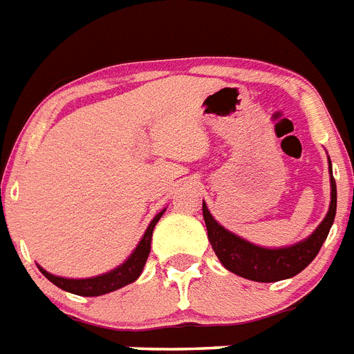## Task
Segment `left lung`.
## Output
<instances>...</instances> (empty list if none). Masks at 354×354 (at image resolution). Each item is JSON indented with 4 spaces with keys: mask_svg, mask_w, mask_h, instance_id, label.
Segmentation results:
<instances>
[{
    "mask_svg": "<svg viewBox=\"0 0 354 354\" xmlns=\"http://www.w3.org/2000/svg\"><path fill=\"white\" fill-rule=\"evenodd\" d=\"M202 211H204L205 227H207V239H209L218 261L224 264V268L241 275L244 279L274 283V281L288 279V277L297 275L318 255L319 248L329 235L330 226L335 222L336 182L330 174V205L322 224L305 241L296 242L286 248H263L252 244L221 226L213 218L205 202L202 204Z\"/></svg>",
    "mask_w": 354,
    "mask_h": 354,
    "instance_id": "8db88e82",
    "label": "left lung"
}]
</instances>
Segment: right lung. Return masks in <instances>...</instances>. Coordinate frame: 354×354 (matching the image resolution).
Returning <instances> with one entry per match:
<instances>
[{"label":"right lung","instance_id":"add662e5","mask_svg":"<svg viewBox=\"0 0 354 354\" xmlns=\"http://www.w3.org/2000/svg\"><path fill=\"white\" fill-rule=\"evenodd\" d=\"M165 213V209L158 213V215L152 218V222L147 227L143 239L139 241L138 248L133 250L132 255L121 264L118 268H113L112 272L108 274L97 275V277H88V279H68V277H58V275H53L49 272H46L44 268H40V272L46 275L47 279L51 281L53 285H57L58 288H62L66 292H71V294H77V296H102V294H108V292L119 290L122 286L130 285L133 281L138 279L141 272H143V266L147 263V257L150 253V241H152V232H154V226L158 224V221L161 218V215Z\"/></svg>","mask_w":354,"mask_h":354}]
</instances>
